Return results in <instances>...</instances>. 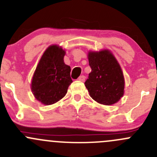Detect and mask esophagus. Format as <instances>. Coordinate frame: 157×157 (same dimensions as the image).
I'll return each mask as SVG.
<instances>
[{
	"label": "esophagus",
	"mask_w": 157,
	"mask_h": 157,
	"mask_svg": "<svg viewBox=\"0 0 157 157\" xmlns=\"http://www.w3.org/2000/svg\"><path fill=\"white\" fill-rule=\"evenodd\" d=\"M85 78H86V77H85V76L82 75V76H80V77H78V80H80V81L84 82V80H85Z\"/></svg>",
	"instance_id": "34e87169"
}]
</instances>
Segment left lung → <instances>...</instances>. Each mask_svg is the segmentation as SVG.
I'll list each match as a JSON object with an SVG mask.
<instances>
[{
    "label": "left lung",
    "instance_id": "obj_1",
    "mask_svg": "<svg viewBox=\"0 0 157 157\" xmlns=\"http://www.w3.org/2000/svg\"><path fill=\"white\" fill-rule=\"evenodd\" d=\"M91 72L84 83L90 96L97 103L112 105L124 94V77L119 63L108 50L88 53Z\"/></svg>",
    "mask_w": 157,
    "mask_h": 157
}]
</instances>
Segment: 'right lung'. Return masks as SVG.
<instances>
[{
    "mask_svg": "<svg viewBox=\"0 0 157 157\" xmlns=\"http://www.w3.org/2000/svg\"><path fill=\"white\" fill-rule=\"evenodd\" d=\"M65 51L57 45H51L45 51L36 66L31 82L35 98L44 105L61 100L73 80L71 67L65 64Z\"/></svg>",
    "mask_w": 157,
    "mask_h": 157,
    "instance_id": "obj_1",
    "label": "right lung"
}]
</instances>
